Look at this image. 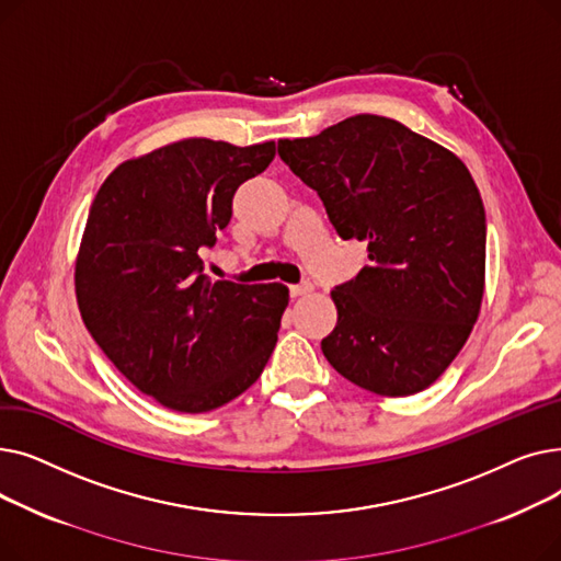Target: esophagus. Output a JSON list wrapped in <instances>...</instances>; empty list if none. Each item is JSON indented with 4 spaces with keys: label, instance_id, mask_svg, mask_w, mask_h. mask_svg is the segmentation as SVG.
<instances>
[{
    "label": "esophagus",
    "instance_id": "esophagus-1",
    "mask_svg": "<svg viewBox=\"0 0 561 561\" xmlns=\"http://www.w3.org/2000/svg\"><path fill=\"white\" fill-rule=\"evenodd\" d=\"M311 290H313V284L309 279H305L300 284H293L290 286V296L293 298H300V296H307V293H311Z\"/></svg>",
    "mask_w": 561,
    "mask_h": 561
}]
</instances>
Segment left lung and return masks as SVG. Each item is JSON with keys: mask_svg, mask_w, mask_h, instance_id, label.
Returning a JSON list of instances; mask_svg holds the SVG:
<instances>
[{"mask_svg": "<svg viewBox=\"0 0 561 561\" xmlns=\"http://www.w3.org/2000/svg\"><path fill=\"white\" fill-rule=\"evenodd\" d=\"M277 152L318 193L341 239L368 243L370 265L332 290L339 322L322 355L377 396L427 389L459 355L482 305L486 216L468 168L370 113L284 138Z\"/></svg>", "mask_w": 561, "mask_h": 561, "instance_id": "left-lung-1", "label": "left lung"}]
</instances>
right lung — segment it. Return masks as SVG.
<instances>
[{
    "mask_svg": "<svg viewBox=\"0 0 561 561\" xmlns=\"http://www.w3.org/2000/svg\"><path fill=\"white\" fill-rule=\"evenodd\" d=\"M275 159V142L188 138L117 165L100 186L75 286L88 332L131 385L182 414L250 389L268 364L284 284L211 282L199 252L231 218V197Z\"/></svg>",
    "mask_w": 561,
    "mask_h": 561,
    "instance_id": "obj_1",
    "label": "right lung"
}]
</instances>
